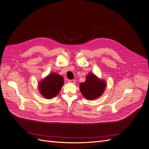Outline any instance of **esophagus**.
I'll return each mask as SVG.
<instances>
[{
    "label": "esophagus",
    "mask_w": 149,
    "mask_h": 149,
    "mask_svg": "<svg viewBox=\"0 0 149 149\" xmlns=\"http://www.w3.org/2000/svg\"><path fill=\"white\" fill-rule=\"evenodd\" d=\"M68 82L70 83H72V84H74L75 83V80L74 79H69L68 81Z\"/></svg>",
    "instance_id": "1"
}]
</instances>
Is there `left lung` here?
<instances>
[{
  "label": "left lung",
  "instance_id": "8db88e82",
  "mask_svg": "<svg viewBox=\"0 0 149 149\" xmlns=\"http://www.w3.org/2000/svg\"><path fill=\"white\" fill-rule=\"evenodd\" d=\"M106 88V81L98 78L93 73H89L85 81L79 84L80 91L88 100H94L101 96Z\"/></svg>",
  "mask_w": 149,
  "mask_h": 149
}]
</instances>
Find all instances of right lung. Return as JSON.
Returning a JSON list of instances; mask_svg holds the SVG:
<instances>
[{"mask_svg": "<svg viewBox=\"0 0 149 149\" xmlns=\"http://www.w3.org/2000/svg\"><path fill=\"white\" fill-rule=\"evenodd\" d=\"M64 84L63 76L55 72H51L38 84V91L41 95L47 100L55 97Z\"/></svg>", "mask_w": 149, "mask_h": 149, "instance_id": "add662e5", "label": "right lung"}]
</instances>
